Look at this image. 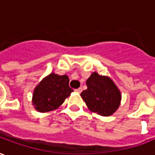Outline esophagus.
Here are the masks:
<instances>
[{"label": "esophagus", "mask_w": 155, "mask_h": 155, "mask_svg": "<svg viewBox=\"0 0 155 155\" xmlns=\"http://www.w3.org/2000/svg\"><path fill=\"white\" fill-rule=\"evenodd\" d=\"M75 91L77 93H81V92H82V88H78V89L75 90Z\"/></svg>", "instance_id": "1"}]
</instances>
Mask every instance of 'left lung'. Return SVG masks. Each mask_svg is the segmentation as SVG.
<instances>
[{
    "mask_svg": "<svg viewBox=\"0 0 155 155\" xmlns=\"http://www.w3.org/2000/svg\"><path fill=\"white\" fill-rule=\"evenodd\" d=\"M86 84L87 90L81 93V96L91 112L110 116L119 108L121 94L110 78L93 72Z\"/></svg>",
    "mask_w": 155,
    "mask_h": 155,
    "instance_id": "1",
    "label": "left lung"
}]
</instances>
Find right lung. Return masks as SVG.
I'll return each instance as SVG.
<instances>
[{
    "instance_id": "obj_1",
    "label": "right lung",
    "mask_w": 155,
    "mask_h": 155,
    "mask_svg": "<svg viewBox=\"0 0 155 155\" xmlns=\"http://www.w3.org/2000/svg\"><path fill=\"white\" fill-rule=\"evenodd\" d=\"M72 91L69 87L68 76L51 73L35 88L32 103L40 113L53 111L58 108Z\"/></svg>"
}]
</instances>
